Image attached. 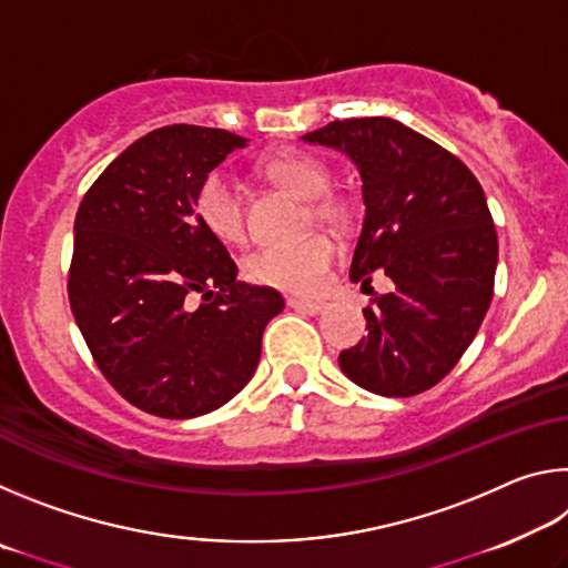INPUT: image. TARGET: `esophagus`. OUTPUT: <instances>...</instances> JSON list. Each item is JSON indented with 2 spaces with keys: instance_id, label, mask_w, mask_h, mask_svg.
Instances as JSON below:
<instances>
[{
  "instance_id": "34e87169",
  "label": "esophagus",
  "mask_w": 568,
  "mask_h": 568,
  "mask_svg": "<svg viewBox=\"0 0 568 568\" xmlns=\"http://www.w3.org/2000/svg\"><path fill=\"white\" fill-rule=\"evenodd\" d=\"M287 307L307 313V315H318V313L325 311V303L323 301H301V297H287Z\"/></svg>"
}]
</instances>
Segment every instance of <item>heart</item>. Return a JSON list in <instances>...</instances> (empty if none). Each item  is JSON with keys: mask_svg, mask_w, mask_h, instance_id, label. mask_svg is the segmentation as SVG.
Returning a JSON list of instances; mask_svg holds the SVG:
<instances>
[{"mask_svg": "<svg viewBox=\"0 0 568 568\" xmlns=\"http://www.w3.org/2000/svg\"><path fill=\"white\" fill-rule=\"evenodd\" d=\"M263 172L277 185L311 200V215L325 225H343L351 217V203L331 192L333 172L311 152H277L263 162ZM195 213L210 235L223 243H240L247 233L245 200L235 178L225 170H213L195 192ZM335 261V243L323 233L307 235L297 243L263 245L245 257L250 281L277 291L311 295L318 293Z\"/></svg>", "mask_w": 568, "mask_h": 568, "instance_id": "b5f03b06", "label": "heart"}]
</instances>
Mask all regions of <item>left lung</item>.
<instances>
[{
	"mask_svg": "<svg viewBox=\"0 0 568 568\" xmlns=\"http://www.w3.org/2000/svg\"><path fill=\"white\" fill-rule=\"evenodd\" d=\"M303 140L358 165L365 217L351 281L368 291L383 271L396 285L363 307L368 335L338 355L343 373L388 398L434 388L494 297L498 240L484 190L454 152L390 118L335 120Z\"/></svg>",
	"mask_w": 568,
	"mask_h": 568,
	"instance_id": "1",
	"label": "left lung"
}]
</instances>
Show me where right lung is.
I'll list each match as a JSON object with an SVG mask.
<instances>
[{"instance_id": "right-lung-1", "label": "right lung", "mask_w": 568, "mask_h": 568, "mask_svg": "<svg viewBox=\"0 0 568 568\" xmlns=\"http://www.w3.org/2000/svg\"><path fill=\"white\" fill-rule=\"evenodd\" d=\"M247 140L168 124L112 160L74 217L70 307L94 363L124 400L195 418L245 388L263 331L283 311L195 213L200 182ZM204 301L194 305V295Z\"/></svg>"}]
</instances>
